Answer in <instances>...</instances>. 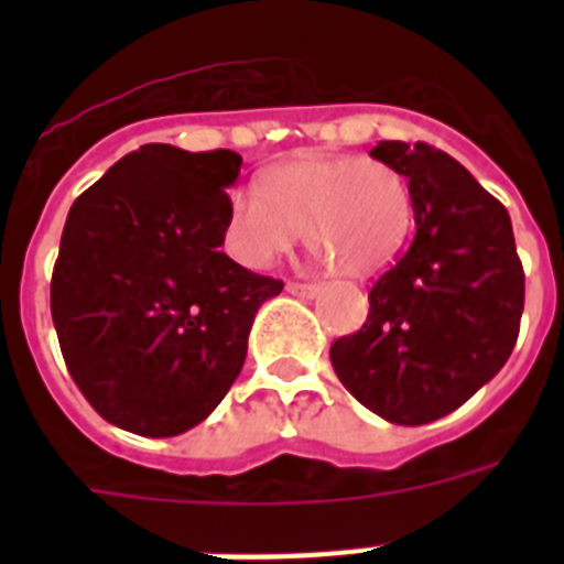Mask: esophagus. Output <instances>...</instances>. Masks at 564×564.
<instances>
[{
    "label": "esophagus",
    "instance_id": "obj_1",
    "mask_svg": "<svg viewBox=\"0 0 564 564\" xmlns=\"http://www.w3.org/2000/svg\"><path fill=\"white\" fill-rule=\"evenodd\" d=\"M288 293H293V296L313 299L318 293V285H313V282H288Z\"/></svg>",
    "mask_w": 564,
    "mask_h": 564
}]
</instances>
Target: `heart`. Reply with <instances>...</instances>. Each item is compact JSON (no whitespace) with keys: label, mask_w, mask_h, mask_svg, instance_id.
<instances>
[{"label":"heart","mask_w":564,"mask_h":564,"mask_svg":"<svg viewBox=\"0 0 564 564\" xmlns=\"http://www.w3.org/2000/svg\"><path fill=\"white\" fill-rule=\"evenodd\" d=\"M231 194L226 246L237 262L265 271L302 231L341 276H372L403 251L415 226L410 183L378 158L307 154Z\"/></svg>","instance_id":"heart-1"}]
</instances>
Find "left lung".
Segmentation results:
<instances>
[{
  "label": "left lung",
  "mask_w": 564,
  "mask_h": 564,
  "mask_svg": "<svg viewBox=\"0 0 564 564\" xmlns=\"http://www.w3.org/2000/svg\"><path fill=\"white\" fill-rule=\"evenodd\" d=\"M372 158L410 181L415 237L370 291L358 333L333 341L338 381L383 421L455 412L508 361L525 273L506 206L441 149L381 141Z\"/></svg>",
  "instance_id": "left-lung-1"
}]
</instances>
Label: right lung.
I'll list each match as a JSON object with an SVG mask.
<instances>
[{
    "mask_svg": "<svg viewBox=\"0 0 564 564\" xmlns=\"http://www.w3.org/2000/svg\"><path fill=\"white\" fill-rule=\"evenodd\" d=\"M239 166L231 149L147 143L69 208L50 311L69 376L112 426L174 437L206 421L282 293L220 251Z\"/></svg>",
    "mask_w": 564,
    "mask_h": 564,
    "instance_id": "obj_1",
    "label": "right lung"
}]
</instances>
